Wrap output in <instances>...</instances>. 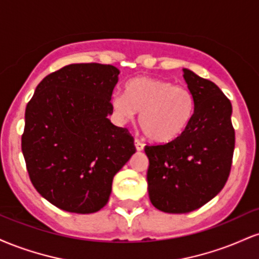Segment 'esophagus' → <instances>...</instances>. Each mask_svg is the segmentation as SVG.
Masks as SVG:
<instances>
[{
	"mask_svg": "<svg viewBox=\"0 0 259 259\" xmlns=\"http://www.w3.org/2000/svg\"><path fill=\"white\" fill-rule=\"evenodd\" d=\"M135 148H136V151H142L144 150V144H142V142H140L139 140H135Z\"/></svg>",
	"mask_w": 259,
	"mask_h": 259,
	"instance_id": "esophagus-1",
	"label": "esophagus"
}]
</instances>
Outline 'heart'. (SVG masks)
I'll return each mask as SVG.
<instances>
[{"instance_id":"heart-1","label":"heart","mask_w":259,"mask_h":259,"mask_svg":"<svg viewBox=\"0 0 259 259\" xmlns=\"http://www.w3.org/2000/svg\"><path fill=\"white\" fill-rule=\"evenodd\" d=\"M111 106L120 121L140 112L139 124L147 139L170 144L185 134L195 115L196 101L190 89L171 81L138 76L125 85L124 94L112 96Z\"/></svg>"}]
</instances>
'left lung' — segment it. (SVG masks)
Masks as SVG:
<instances>
[{
	"label": "left lung",
	"mask_w": 259,
	"mask_h": 259,
	"mask_svg": "<svg viewBox=\"0 0 259 259\" xmlns=\"http://www.w3.org/2000/svg\"><path fill=\"white\" fill-rule=\"evenodd\" d=\"M184 70L196 109L177 141L146 146L151 203L165 213H189L221 192L230 173L235 148L230 101L214 82Z\"/></svg>",
	"instance_id": "left-lung-1"
}]
</instances>
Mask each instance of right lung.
<instances>
[{
    "instance_id": "1",
    "label": "right lung",
    "mask_w": 259,
    "mask_h": 259,
    "mask_svg": "<svg viewBox=\"0 0 259 259\" xmlns=\"http://www.w3.org/2000/svg\"><path fill=\"white\" fill-rule=\"evenodd\" d=\"M119 70L65 65L35 89L25 109L22 151L36 191L53 206L89 214L108 202L113 177L135 153L126 129L113 125Z\"/></svg>"
}]
</instances>
